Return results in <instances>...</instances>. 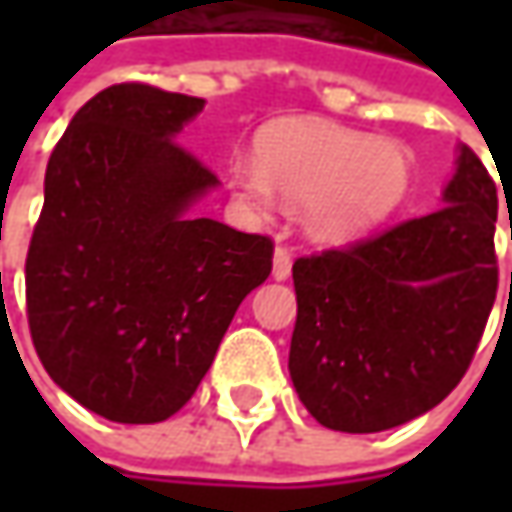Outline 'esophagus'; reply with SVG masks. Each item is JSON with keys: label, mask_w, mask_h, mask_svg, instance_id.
I'll use <instances>...</instances> for the list:
<instances>
[{"label": "esophagus", "mask_w": 512, "mask_h": 512, "mask_svg": "<svg viewBox=\"0 0 512 512\" xmlns=\"http://www.w3.org/2000/svg\"><path fill=\"white\" fill-rule=\"evenodd\" d=\"M290 270H293L290 253H287L285 247H276L273 250V279L276 282H285V279H290Z\"/></svg>", "instance_id": "esophagus-1"}]
</instances>
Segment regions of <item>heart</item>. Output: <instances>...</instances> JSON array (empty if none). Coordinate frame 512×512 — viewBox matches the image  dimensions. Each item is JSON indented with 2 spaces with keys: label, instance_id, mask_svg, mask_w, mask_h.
Wrapping results in <instances>:
<instances>
[{
  "label": "heart",
  "instance_id": "1",
  "mask_svg": "<svg viewBox=\"0 0 512 512\" xmlns=\"http://www.w3.org/2000/svg\"><path fill=\"white\" fill-rule=\"evenodd\" d=\"M253 156L227 165L236 199L270 219L282 199L307 205V230L327 245H347L367 236L402 205L413 162L393 139L322 119H282L259 133Z\"/></svg>",
  "mask_w": 512,
  "mask_h": 512
}]
</instances>
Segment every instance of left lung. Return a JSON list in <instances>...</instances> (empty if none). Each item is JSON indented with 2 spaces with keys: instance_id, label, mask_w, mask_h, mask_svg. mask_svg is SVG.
Returning <instances> with one entry per match:
<instances>
[{
  "instance_id": "1",
  "label": "left lung",
  "mask_w": 512,
  "mask_h": 512,
  "mask_svg": "<svg viewBox=\"0 0 512 512\" xmlns=\"http://www.w3.org/2000/svg\"><path fill=\"white\" fill-rule=\"evenodd\" d=\"M442 202L362 245L293 265L299 310L287 370L330 430L399 427L450 396L470 367L499 287V196L467 145L456 148Z\"/></svg>"
}]
</instances>
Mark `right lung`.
Returning <instances> with one entry per match:
<instances>
[{
  "mask_svg": "<svg viewBox=\"0 0 512 512\" xmlns=\"http://www.w3.org/2000/svg\"><path fill=\"white\" fill-rule=\"evenodd\" d=\"M205 99L113 85L70 119L45 170L25 265L36 353L70 399L119 424L196 393L273 245L193 210L219 179L176 136Z\"/></svg>",
  "mask_w": 512,
  "mask_h": 512,
  "instance_id": "obj_1",
  "label": "right lung"
}]
</instances>
